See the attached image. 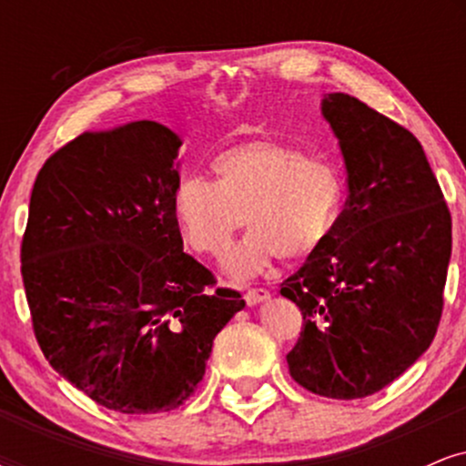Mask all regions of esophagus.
I'll return each mask as SVG.
<instances>
[{"instance_id":"1","label":"esophagus","mask_w":466,"mask_h":466,"mask_svg":"<svg viewBox=\"0 0 466 466\" xmlns=\"http://www.w3.org/2000/svg\"><path fill=\"white\" fill-rule=\"evenodd\" d=\"M267 298H271V293L267 291L265 287H254V289H248L245 291V300H248V304H258L267 300Z\"/></svg>"}]
</instances>
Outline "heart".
<instances>
[{
	"label": "heart",
	"instance_id": "b5f03b06",
	"mask_svg": "<svg viewBox=\"0 0 466 466\" xmlns=\"http://www.w3.org/2000/svg\"><path fill=\"white\" fill-rule=\"evenodd\" d=\"M210 166L215 184L197 175L179 181L173 215L188 248L201 256H221L248 223V237L226 260L229 276L260 274L278 256L291 263L311 258L339 223L344 177L300 148L254 140L226 148Z\"/></svg>",
	"mask_w": 466,
	"mask_h": 466
}]
</instances>
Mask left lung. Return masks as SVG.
<instances>
[{"label": "left lung", "instance_id": "1", "mask_svg": "<svg viewBox=\"0 0 466 466\" xmlns=\"http://www.w3.org/2000/svg\"><path fill=\"white\" fill-rule=\"evenodd\" d=\"M322 114L339 140L349 199L335 232L280 293L302 311L287 355L293 381L329 399H361L430 349L451 258V212L420 142L350 94Z\"/></svg>", "mask_w": 466, "mask_h": 466}]
</instances>
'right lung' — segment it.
<instances>
[{
    "label": "right lung",
    "instance_id": "right-lung-1",
    "mask_svg": "<svg viewBox=\"0 0 466 466\" xmlns=\"http://www.w3.org/2000/svg\"><path fill=\"white\" fill-rule=\"evenodd\" d=\"M179 147L151 120L83 133L46 159L30 195L21 278L39 349L122 414L186 403L217 333L245 307L184 251Z\"/></svg>",
    "mask_w": 466,
    "mask_h": 466
}]
</instances>
